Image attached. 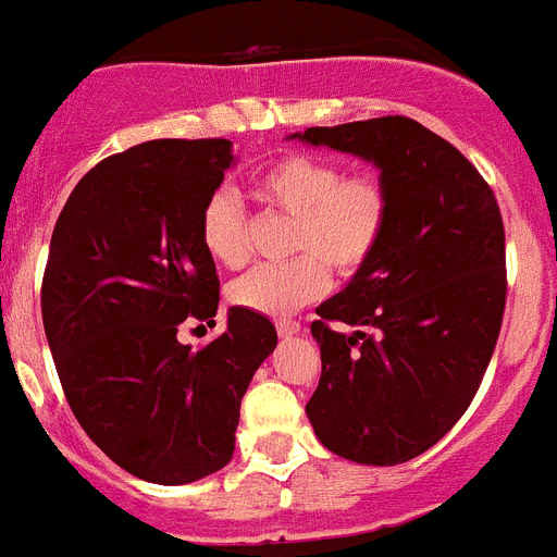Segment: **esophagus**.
Segmentation results:
<instances>
[{
    "mask_svg": "<svg viewBox=\"0 0 557 557\" xmlns=\"http://www.w3.org/2000/svg\"><path fill=\"white\" fill-rule=\"evenodd\" d=\"M275 330H278L282 337H293L301 332V324H298V321H289V318H282V321H275Z\"/></svg>",
    "mask_w": 557,
    "mask_h": 557,
    "instance_id": "34e87169",
    "label": "esophagus"
}]
</instances>
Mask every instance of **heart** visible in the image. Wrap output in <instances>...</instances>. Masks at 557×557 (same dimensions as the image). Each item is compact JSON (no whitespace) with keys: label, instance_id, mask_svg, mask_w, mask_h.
Instances as JSON below:
<instances>
[{"label":"heart","instance_id":"heart-1","mask_svg":"<svg viewBox=\"0 0 557 557\" xmlns=\"http://www.w3.org/2000/svg\"><path fill=\"white\" fill-rule=\"evenodd\" d=\"M256 197L296 220L287 264H264L231 284V298L259 315L282 318L324 296L330 264L351 275L372 259L388 227L392 197L374 174H349L312 154H287L256 177ZM199 239L216 264L242 268L247 261V216L233 188L213 191L202 208Z\"/></svg>","mask_w":557,"mask_h":557}]
</instances>
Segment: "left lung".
I'll return each mask as SVG.
<instances>
[{"label": "left lung", "instance_id": "left-lung-1", "mask_svg": "<svg viewBox=\"0 0 557 557\" xmlns=\"http://www.w3.org/2000/svg\"><path fill=\"white\" fill-rule=\"evenodd\" d=\"M287 140L360 157L392 197L372 259L315 310L321 380L307 417L344 459L408 462L468 411L496 349L507 296L498 202L462 151L411 117Z\"/></svg>", "mask_w": 557, "mask_h": 557}]
</instances>
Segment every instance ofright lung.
<instances>
[{"instance_id":"right-lung-1","label":"right lung","mask_w":557,"mask_h":557,"mask_svg":"<svg viewBox=\"0 0 557 557\" xmlns=\"http://www.w3.org/2000/svg\"><path fill=\"white\" fill-rule=\"evenodd\" d=\"M231 140H149L107 157L66 199L50 239L41 318L66 403L126 473L188 484L225 468L239 406L278 344L270 318L227 310L211 344H180L185 318L216 324L220 278L202 208L236 163Z\"/></svg>"}]
</instances>
